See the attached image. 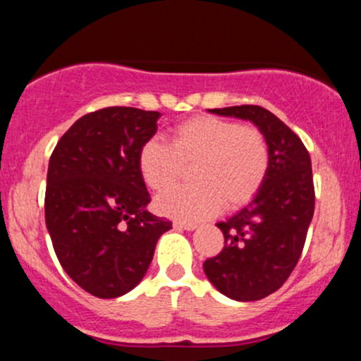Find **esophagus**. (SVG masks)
<instances>
[{"label": "esophagus", "mask_w": 361, "mask_h": 361, "mask_svg": "<svg viewBox=\"0 0 361 361\" xmlns=\"http://www.w3.org/2000/svg\"><path fill=\"white\" fill-rule=\"evenodd\" d=\"M173 227H175L176 231H195L197 229V224H186V222H180V221H176L175 224H173Z\"/></svg>", "instance_id": "obj_1"}]
</instances>
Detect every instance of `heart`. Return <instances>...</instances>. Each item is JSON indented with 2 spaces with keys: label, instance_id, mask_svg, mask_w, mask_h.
Returning <instances> with one entry per match:
<instances>
[{
  "label": "heart",
  "instance_id": "heart-1",
  "mask_svg": "<svg viewBox=\"0 0 361 361\" xmlns=\"http://www.w3.org/2000/svg\"><path fill=\"white\" fill-rule=\"evenodd\" d=\"M192 168V185L166 190L156 198L157 212L178 221H202L250 202L270 168L267 139L255 127H241L210 115L173 128L171 146L152 137L139 151V171L152 190L168 188L181 169Z\"/></svg>",
  "mask_w": 361,
  "mask_h": 361
}]
</instances>
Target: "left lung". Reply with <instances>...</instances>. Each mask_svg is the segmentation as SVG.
Segmentation results:
<instances>
[{"mask_svg":"<svg viewBox=\"0 0 361 361\" xmlns=\"http://www.w3.org/2000/svg\"><path fill=\"white\" fill-rule=\"evenodd\" d=\"M209 111L255 123L270 149L263 185L250 204L217 224L226 246L204 263L207 279L224 295L259 300L285 283L300 258L314 215L310 156L302 140L263 106Z\"/></svg>","mask_w":361,"mask_h":361,"instance_id":"1","label":"left lung"}]
</instances>
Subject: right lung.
I'll return each instance as SVG.
<instances>
[{
	"mask_svg": "<svg viewBox=\"0 0 361 361\" xmlns=\"http://www.w3.org/2000/svg\"><path fill=\"white\" fill-rule=\"evenodd\" d=\"M159 111L110 106L73 123L54 149L45 226L61 267L100 299L126 295L146 275L171 222L147 210L139 151Z\"/></svg>",
	"mask_w": 361,
	"mask_h": 361,
	"instance_id": "add662e5",
	"label": "right lung"
}]
</instances>
